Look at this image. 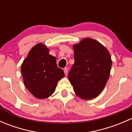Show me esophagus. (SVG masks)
<instances>
[{"label":"esophagus","instance_id":"1","mask_svg":"<svg viewBox=\"0 0 132 132\" xmlns=\"http://www.w3.org/2000/svg\"><path fill=\"white\" fill-rule=\"evenodd\" d=\"M64 72L65 75H67V74H68V68H64Z\"/></svg>","mask_w":132,"mask_h":132}]
</instances>
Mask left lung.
<instances>
[{"label":"left lung","mask_w":132,"mask_h":132,"mask_svg":"<svg viewBox=\"0 0 132 132\" xmlns=\"http://www.w3.org/2000/svg\"><path fill=\"white\" fill-rule=\"evenodd\" d=\"M75 63L68 78L75 94L84 100L98 96L107 84L112 61L105 46L91 38H85L73 46Z\"/></svg>","instance_id":"left-lung-1"}]
</instances>
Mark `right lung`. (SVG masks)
<instances>
[{"label":"right lung","instance_id":"1","mask_svg":"<svg viewBox=\"0 0 132 132\" xmlns=\"http://www.w3.org/2000/svg\"><path fill=\"white\" fill-rule=\"evenodd\" d=\"M24 84L32 95L39 99L46 98L55 91L58 81L64 77L57 67L56 58L41 43L34 46L21 67Z\"/></svg>","mask_w":132,"mask_h":132}]
</instances>
